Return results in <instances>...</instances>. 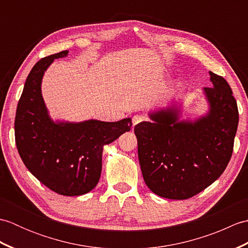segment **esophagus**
<instances>
[{"mask_svg": "<svg viewBox=\"0 0 248 248\" xmlns=\"http://www.w3.org/2000/svg\"><path fill=\"white\" fill-rule=\"evenodd\" d=\"M144 120H145V117H144V116H141V115H134V116H133V118H132L133 128L135 127L136 124H140V123H141V121H144Z\"/></svg>", "mask_w": 248, "mask_h": 248, "instance_id": "34e87169", "label": "esophagus"}]
</instances>
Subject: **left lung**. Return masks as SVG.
Here are the masks:
<instances>
[{"mask_svg":"<svg viewBox=\"0 0 248 248\" xmlns=\"http://www.w3.org/2000/svg\"><path fill=\"white\" fill-rule=\"evenodd\" d=\"M204 116L180 120L177 105L149 113L152 120L134 127L145 183L168 199H187L219 178L232 155L239 124L238 105L223 77L209 71Z\"/></svg>","mask_w":248,"mask_h":248,"instance_id":"left-lung-1","label":"left lung"}]
</instances>
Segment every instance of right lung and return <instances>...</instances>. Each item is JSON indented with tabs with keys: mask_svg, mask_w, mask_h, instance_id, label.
Segmentation results:
<instances>
[{
	"mask_svg": "<svg viewBox=\"0 0 248 248\" xmlns=\"http://www.w3.org/2000/svg\"><path fill=\"white\" fill-rule=\"evenodd\" d=\"M67 55L66 50L44 57L31 68L16 112L15 138L24 165L41 183L64 196H78L91 192L99 182L103 146L130 131L132 120L68 123L52 119L41 93V82L54 60Z\"/></svg>",
	"mask_w": 248,
	"mask_h": 248,
	"instance_id": "add662e5",
	"label": "right lung"
}]
</instances>
